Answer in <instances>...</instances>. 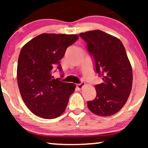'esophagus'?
<instances>
[{"mask_svg": "<svg viewBox=\"0 0 148 148\" xmlns=\"http://www.w3.org/2000/svg\"><path fill=\"white\" fill-rule=\"evenodd\" d=\"M84 86H85L84 83L82 82V83H81V84L77 85V87L78 89H79V90H81V89H82V88H83V87H84Z\"/></svg>", "mask_w": 148, "mask_h": 148, "instance_id": "1", "label": "esophagus"}]
</instances>
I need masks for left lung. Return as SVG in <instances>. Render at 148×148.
I'll return each mask as SVG.
<instances>
[{
    "mask_svg": "<svg viewBox=\"0 0 148 148\" xmlns=\"http://www.w3.org/2000/svg\"><path fill=\"white\" fill-rule=\"evenodd\" d=\"M94 58L96 72L103 83L95 86L96 97L88 102L91 112L107 116L118 112L127 102L133 83L132 68L121 41L101 30L79 34Z\"/></svg>",
    "mask_w": 148,
    "mask_h": 148,
    "instance_id": "left-lung-1",
    "label": "left lung"
}]
</instances>
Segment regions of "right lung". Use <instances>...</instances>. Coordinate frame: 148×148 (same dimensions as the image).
I'll use <instances>...</instances> for the list:
<instances>
[{"instance_id": "right-lung-1", "label": "right lung", "mask_w": 148, "mask_h": 148, "mask_svg": "<svg viewBox=\"0 0 148 148\" xmlns=\"http://www.w3.org/2000/svg\"><path fill=\"white\" fill-rule=\"evenodd\" d=\"M75 34H42L22 47L17 70L20 94L38 116L57 118L65 110L75 85L53 79V68L62 71L60 60L66 48L78 40Z\"/></svg>"}]
</instances>
